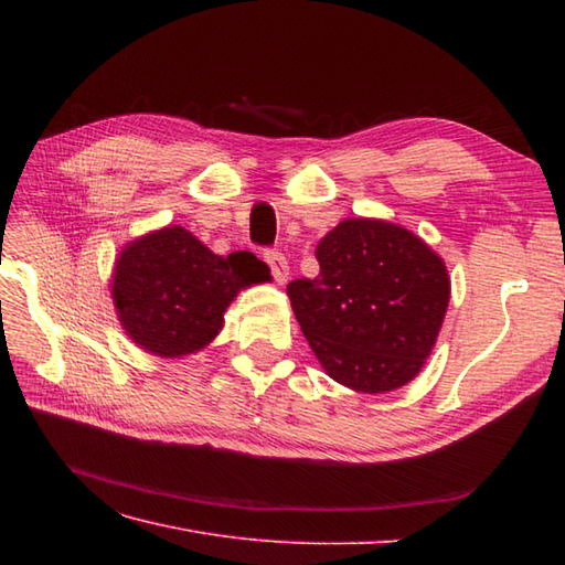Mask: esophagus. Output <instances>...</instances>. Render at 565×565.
I'll list each match as a JSON object with an SVG mask.
<instances>
[{"label":"esophagus","instance_id":"esophagus-1","mask_svg":"<svg viewBox=\"0 0 565 565\" xmlns=\"http://www.w3.org/2000/svg\"><path fill=\"white\" fill-rule=\"evenodd\" d=\"M264 259H266V264L270 266V273H273V278H276V282H278V285H285V282L289 280V264H287L285 256H282L280 252L266 249V252H264Z\"/></svg>","mask_w":565,"mask_h":565}]
</instances>
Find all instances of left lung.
Masks as SVG:
<instances>
[{"mask_svg":"<svg viewBox=\"0 0 565 565\" xmlns=\"http://www.w3.org/2000/svg\"><path fill=\"white\" fill-rule=\"evenodd\" d=\"M318 278L287 285L328 377L358 393L413 382L450 303L448 266L419 235L384 218H344L316 245Z\"/></svg>","mask_w":565,"mask_h":565,"instance_id":"1","label":"left lung"}]
</instances>
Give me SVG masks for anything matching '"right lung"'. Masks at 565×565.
Instances as JSON below:
<instances>
[{"label":"right lung","instance_id":"obj_1","mask_svg":"<svg viewBox=\"0 0 565 565\" xmlns=\"http://www.w3.org/2000/svg\"><path fill=\"white\" fill-rule=\"evenodd\" d=\"M262 282L270 268L252 252L221 256L183 226H164L119 249L110 297L134 344L174 361L207 349L233 299Z\"/></svg>","mask_w":565,"mask_h":565}]
</instances>
